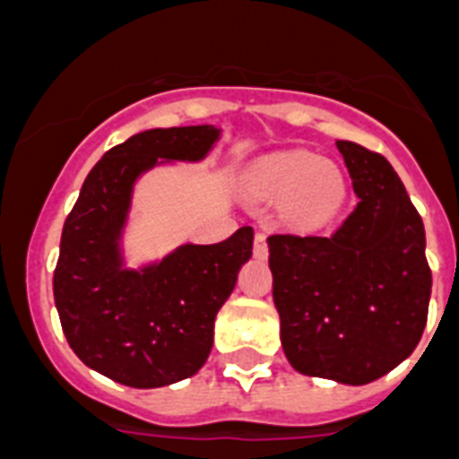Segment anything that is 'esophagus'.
I'll use <instances>...</instances> for the list:
<instances>
[{"mask_svg": "<svg viewBox=\"0 0 459 459\" xmlns=\"http://www.w3.org/2000/svg\"><path fill=\"white\" fill-rule=\"evenodd\" d=\"M253 253H255V257H260V260H264V257H267V234L264 232H255Z\"/></svg>", "mask_w": 459, "mask_h": 459, "instance_id": "esophagus-1", "label": "esophagus"}]
</instances>
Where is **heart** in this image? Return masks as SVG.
I'll return each mask as SVG.
<instances>
[{"mask_svg":"<svg viewBox=\"0 0 459 459\" xmlns=\"http://www.w3.org/2000/svg\"><path fill=\"white\" fill-rule=\"evenodd\" d=\"M248 183L255 195L286 199V213L302 225L328 218L344 195L340 170L307 152L270 157L253 169Z\"/></svg>","mask_w":459,"mask_h":459,"instance_id":"heart-1","label":"heart"}]
</instances>
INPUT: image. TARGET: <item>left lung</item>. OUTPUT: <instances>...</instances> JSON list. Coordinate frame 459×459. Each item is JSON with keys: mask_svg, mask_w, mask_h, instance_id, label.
Listing matches in <instances>:
<instances>
[{"mask_svg": "<svg viewBox=\"0 0 459 459\" xmlns=\"http://www.w3.org/2000/svg\"><path fill=\"white\" fill-rule=\"evenodd\" d=\"M335 145L357 208L328 237H267L272 295L283 354L298 373L366 385L418 347L431 270L425 225L392 164L350 140Z\"/></svg>", "mask_w": 459, "mask_h": 459, "instance_id": "8db88e82", "label": "left lung"}]
</instances>
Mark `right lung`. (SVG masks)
<instances>
[{
    "label": "right lung",
    "mask_w": 459,
    "mask_h": 459,
    "mask_svg": "<svg viewBox=\"0 0 459 459\" xmlns=\"http://www.w3.org/2000/svg\"><path fill=\"white\" fill-rule=\"evenodd\" d=\"M221 131L152 128L102 154L63 225L53 298L72 351L128 387L152 389L195 375L213 347L215 314L251 257L253 230L221 244H185L161 263L126 270L119 238L135 178L159 159L199 161Z\"/></svg>",
    "instance_id": "obj_1"
}]
</instances>
